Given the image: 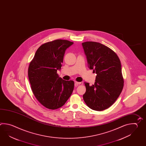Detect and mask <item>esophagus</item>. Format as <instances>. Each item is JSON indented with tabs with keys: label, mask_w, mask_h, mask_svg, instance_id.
I'll use <instances>...</instances> for the list:
<instances>
[{
	"label": "esophagus",
	"mask_w": 146,
	"mask_h": 146,
	"mask_svg": "<svg viewBox=\"0 0 146 146\" xmlns=\"http://www.w3.org/2000/svg\"><path fill=\"white\" fill-rule=\"evenodd\" d=\"M80 84H83V82H78L76 81L75 82V86H78V85H80Z\"/></svg>",
	"instance_id": "34e87169"
}]
</instances>
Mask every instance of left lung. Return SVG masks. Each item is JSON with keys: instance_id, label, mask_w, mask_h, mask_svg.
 Returning a JSON list of instances; mask_svg holds the SVG:
<instances>
[{"instance_id": "1", "label": "left lung", "mask_w": 146, "mask_h": 146, "mask_svg": "<svg viewBox=\"0 0 146 146\" xmlns=\"http://www.w3.org/2000/svg\"><path fill=\"white\" fill-rule=\"evenodd\" d=\"M88 67L97 74L94 85L85 82L84 100L92 110L102 111L111 107L122 92L124 79L119 58L110 48L95 42L82 43Z\"/></svg>"}]
</instances>
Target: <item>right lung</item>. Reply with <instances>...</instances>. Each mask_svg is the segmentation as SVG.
I'll use <instances>...</instances> for the list:
<instances>
[{
    "label": "right lung",
    "instance_id": "obj_1",
    "mask_svg": "<svg viewBox=\"0 0 146 146\" xmlns=\"http://www.w3.org/2000/svg\"><path fill=\"white\" fill-rule=\"evenodd\" d=\"M73 44L57 39L41 45L28 68L31 89L36 99L45 107L55 110L65 104L73 91L74 82L59 78L66 49Z\"/></svg>",
    "mask_w": 146,
    "mask_h": 146
}]
</instances>
